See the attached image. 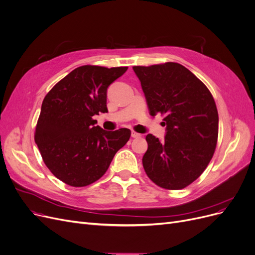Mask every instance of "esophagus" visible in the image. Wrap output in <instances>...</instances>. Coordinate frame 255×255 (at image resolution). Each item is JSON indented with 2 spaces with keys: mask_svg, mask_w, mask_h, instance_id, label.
Instances as JSON below:
<instances>
[{
  "mask_svg": "<svg viewBox=\"0 0 255 255\" xmlns=\"http://www.w3.org/2000/svg\"><path fill=\"white\" fill-rule=\"evenodd\" d=\"M131 137L138 138V137H140V134L137 133V132H135V131H132V132H131Z\"/></svg>",
  "mask_w": 255,
  "mask_h": 255,
  "instance_id": "34e87169",
  "label": "esophagus"
}]
</instances>
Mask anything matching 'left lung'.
Here are the masks:
<instances>
[{"label": "left lung", "mask_w": 255, "mask_h": 255, "mask_svg": "<svg viewBox=\"0 0 255 255\" xmlns=\"http://www.w3.org/2000/svg\"><path fill=\"white\" fill-rule=\"evenodd\" d=\"M152 117L163 115L165 136H146L142 165L149 178L167 190L195 181L213 158L219 116L214 98L202 81L176 62L133 66Z\"/></svg>", "instance_id": "left-lung-1"}]
</instances>
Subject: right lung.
Returning <instances> with one entry per match:
<instances>
[{"instance_id": "obj_1", "label": "right lung", "mask_w": 255, "mask_h": 255, "mask_svg": "<svg viewBox=\"0 0 255 255\" xmlns=\"http://www.w3.org/2000/svg\"><path fill=\"white\" fill-rule=\"evenodd\" d=\"M127 69L79 66L43 99L34 138L48 169L64 183L79 187L100 179L129 140V129L106 131L93 119L108 112L107 88Z\"/></svg>"}]
</instances>
